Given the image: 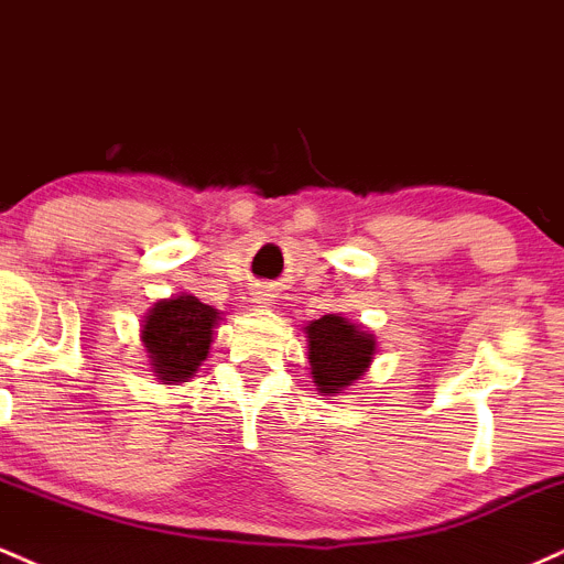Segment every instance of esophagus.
<instances>
[{
	"mask_svg": "<svg viewBox=\"0 0 564 564\" xmlns=\"http://www.w3.org/2000/svg\"><path fill=\"white\" fill-rule=\"evenodd\" d=\"M275 302V296L270 294V291H254V294H251V304H254V307H270V304Z\"/></svg>",
	"mask_w": 564,
	"mask_h": 564,
	"instance_id": "esophagus-1",
	"label": "esophagus"
}]
</instances>
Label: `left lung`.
Here are the masks:
<instances>
[{
	"instance_id": "obj_1",
	"label": "left lung",
	"mask_w": 564,
	"mask_h": 564,
	"mask_svg": "<svg viewBox=\"0 0 564 564\" xmlns=\"http://www.w3.org/2000/svg\"><path fill=\"white\" fill-rule=\"evenodd\" d=\"M307 334V360L315 390L336 398L366 377L377 358V336L341 315H323L302 328Z\"/></svg>"
}]
</instances>
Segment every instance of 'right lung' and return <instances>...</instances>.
<instances>
[{
  "mask_svg": "<svg viewBox=\"0 0 564 564\" xmlns=\"http://www.w3.org/2000/svg\"><path fill=\"white\" fill-rule=\"evenodd\" d=\"M219 321L223 313L193 294H174L170 300L153 302L140 323V339L153 377L164 384H183L196 377L215 341Z\"/></svg>",
  "mask_w": 564,
  "mask_h": 564,
  "instance_id": "add662e5",
  "label": "right lung"
}]
</instances>
